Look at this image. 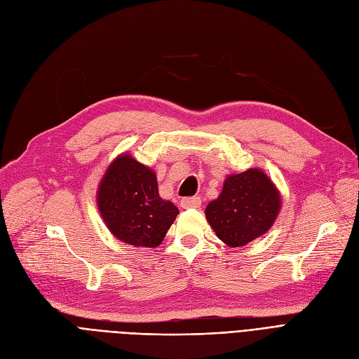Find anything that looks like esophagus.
I'll return each instance as SVG.
<instances>
[{"mask_svg": "<svg viewBox=\"0 0 359 359\" xmlns=\"http://www.w3.org/2000/svg\"><path fill=\"white\" fill-rule=\"evenodd\" d=\"M180 205L183 208H196L201 205V198L200 196H187V198H182Z\"/></svg>", "mask_w": 359, "mask_h": 359, "instance_id": "34e87169", "label": "esophagus"}]
</instances>
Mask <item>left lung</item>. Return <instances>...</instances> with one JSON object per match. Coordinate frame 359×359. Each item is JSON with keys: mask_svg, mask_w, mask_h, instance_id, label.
<instances>
[{"mask_svg": "<svg viewBox=\"0 0 359 359\" xmlns=\"http://www.w3.org/2000/svg\"><path fill=\"white\" fill-rule=\"evenodd\" d=\"M281 200L273 183L257 168L224 180L217 200L205 208L210 226L231 247H243L272 226Z\"/></svg>", "mask_w": 359, "mask_h": 359, "instance_id": "8db88e82", "label": "left lung"}]
</instances>
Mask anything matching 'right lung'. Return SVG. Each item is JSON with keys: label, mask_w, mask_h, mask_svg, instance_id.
Masks as SVG:
<instances>
[{"label": "right lung", "mask_w": 359, "mask_h": 359, "mask_svg": "<svg viewBox=\"0 0 359 359\" xmlns=\"http://www.w3.org/2000/svg\"><path fill=\"white\" fill-rule=\"evenodd\" d=\"M97 204L112 235L136 247H158L179 215L175 204L159 196L155 172L128 155L106 171Z\"/></svg>", "instance_id": "right-lung-1"}]
</instances>
